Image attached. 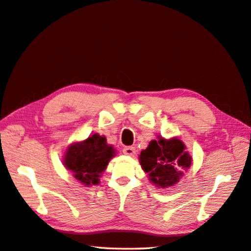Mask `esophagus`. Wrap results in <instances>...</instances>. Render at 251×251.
Here are the masks:
<instances>
[{"instance_id": "esophagus-1", "label": "esophagus", "mask_w": 251, "mask_h": 251, "mask_svg": "<svg viewBox=\"0 0 251 251\" xmlns=\"http://www.w3.org/2000/svg\"><path fill=\"white\" fill-rule=\"evenodd\" d=\"M123 153L125 155H128V156H133L136 154V150H135V148H132V147H126V148L123 149Z\"/></svg>"}]
</instances>
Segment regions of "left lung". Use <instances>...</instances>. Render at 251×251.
<instances>
[{"instance_id": "left-lung-1", "label": "left lung", "mask_w": 251, "mask_h": 251, "mask_svg": "<svg viewBox=\"0 0 251 251\" xmlns=\"http://www.w3.org/2000/svg\"><path fill=\"white\" fill-rule=\"evenodd\" d=\"M139 161L151 183L158 188H168L178 183L191 167L192 157L178 137L166 139L158 136L141 151Z\"/></svg>"}]
</instances>
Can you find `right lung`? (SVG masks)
<instances>
[{"label":"right lung","instance_id":"add662e5","mask_svg":"<svg viewBox=\"0 0 251 251\" xmlns=\"http://www.w3.org/2000/svg\"><path fill=\"white\" fill-rule=\"evenodd\" d=\"M115 155V149L107 143L106 137L93 133L83 141L68 145L63 155V165L81 184L98 185L99 177Z\"/></svg>","mask_w":251,"mask_h":251}]
</instances>
